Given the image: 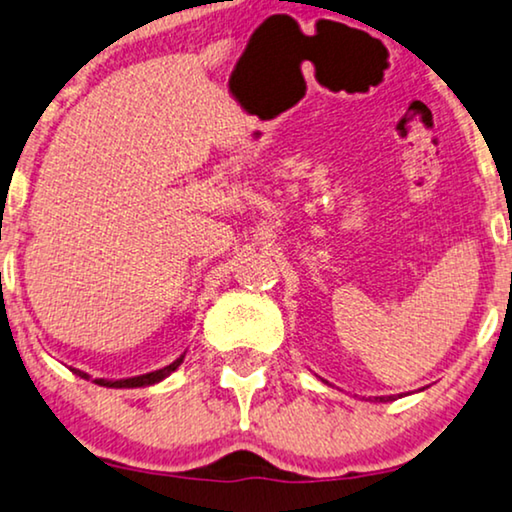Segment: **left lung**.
<instances>
[{
    "mask_svg": "<svg viewBox=\"0 0 512 512\" xmlns=\"http://www.w3.org/2000/svg\"><path fill=\"white\" fill-rule=\"evenodd\" d=\"M377 400V403H391V400H395L393 395H379V398H374Z\"/></svg>",
    "mask_w": 512,
    "mask_h": 512,
    "instance_id": "left-lung-1",
    "label": "left lung"
}]
</instances>
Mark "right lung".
Masks as SVG:
<instances>
[{
    "label": "right lung",
    "mask_w": 512,
    "mask_h": 512,
    "mask_svg": "<svg viewBox=\"0 0 512 512\" xmlns=\"http://www.w3.org/2000/svg\"><path fill=\"white\" fill-rule=\"evenodd\" d=\"M182 360H185V356H180L177 360H173V363L166 365V367H161V370L140 374V377H128V379H117V381L95 379V384H98V386H107V388H142V386H152V384H159V381L166 379L170 372H175L177 367L182 365ZM72 372L77 374V377H81V379H91L86 372H81V370H72Z\"/></svg>",
    "instance_id": "obj_1"
}]
</instances>
